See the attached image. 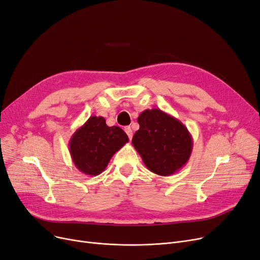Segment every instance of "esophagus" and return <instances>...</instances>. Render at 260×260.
<instances>
[{
  "mask_svg": "<svg viewBox=\"0 0 260 260\" xmlns=\"http://www.w3.org/2000/svg\"><path fill=\"white\" fill-rule=\"evenodd\" d=\"M124 131H125V133L127 134L128 138H129V139H132V138H133V131H132L131 126H126L125 128H124Z\"/></svg>",
  "mask_w": 260,
  "mask_h": 260,
  "instance_id": "1",
  "label": "esophagus"
}]
</instances>
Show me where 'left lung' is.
<instances>
[{"label":"left lung","instance_id":"obj_1","mask_svg":"<svg viewBox=\"0 0 260 260\" xmlns=\"http://www.w3.org/2000/svg\"><path fill=\"white\" fill-rule=\"evenodd\" d=\"M138 123L140 127L135 133L132 143L151 172L170 176L187 164L193 140L178 119L153 108L142 111Z\"/></svg>","mask_w":260,"mask_h":260}]
</instances>
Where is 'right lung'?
<instances>
[{"label":"right lung","mask_w":260,"mask_h":260,"mask_svg":"<svg viewBox=\"0 0 260 260\" xmlns=\"http://www.w3.org/2000/svg\"><path fill=\"white\" fill-rule=\"evenodd\" d=\"M128 142L127 135L119 126H107L103 117L91 116L77 128L69 141L75 167L86 175L102 173L111 157Z\"/></svg>","instance_id":"right-lung-1"}]
</instances>
